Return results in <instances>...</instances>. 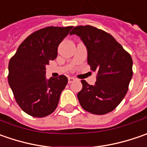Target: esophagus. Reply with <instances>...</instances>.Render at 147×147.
Returning a JSON list of instances; mask_svg holds the SVG:
<instances>
[{"label":"esophagus","mask_w":147,"mask_h":147,"mask_svg":"<svg viewBox=\"0 0 147 147\" xmlns=\"http://www.w3.org/2000/svg\"><path fill=\"white\" fill-rule=\"evenodd\" d=\"M74 81H75V78H74L69 77V78H68V82H69V83H71V82H74Z\"/></svg>","instance_id":"1"}]
</instances>
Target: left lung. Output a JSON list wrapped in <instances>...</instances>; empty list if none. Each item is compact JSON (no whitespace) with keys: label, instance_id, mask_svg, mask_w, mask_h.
<instances>
[{"label":"left lung","instance_id":"left-lung-1","mask_svg":"<svg viewBox=\"0 0 147 147\" xmlns=\"http://www.w3.org/2000/svg\"><path fill=\"white\" fill-rule=\"evenodd\" d=\"M81 37L88 49V63L96 72V82L81 80L78 99L83 110L94 115L114 110L124 98L133 77V59L115 37L91 25L77 26L70 32Z\"/></svg>","mask_w":147,"mask_h":147}]
</instances>
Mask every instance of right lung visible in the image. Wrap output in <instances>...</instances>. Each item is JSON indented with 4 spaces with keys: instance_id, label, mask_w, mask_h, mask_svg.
Listing matches in <instances>:
<instances>
[{
    "instance_id": "obj_1",
    "label": "right lung",
    "mask_w": 147,
    "mask_h": 147,
    "mask_svg": "<svg viewBox=\"0 0 147 147\" xmlns=\"http://www.w3.org/2000/svg\"><path fill=\"white\" fill-rule=\"evenodd\" d=\"M50 26L30 34L9 62L8 82L15 100L28 115L42 118L56 109L67 85L65 75L46 79V65L57 57L59 43L72 29Z\"/></svg>"
}]
</instances>
